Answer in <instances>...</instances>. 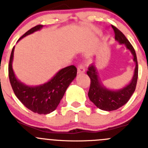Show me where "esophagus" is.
<instances>
[{
  "label": "esophagus",
  "mask_w": 148,
  "mask_h": 148,
  "mask_svg": "<svg viewBox=\"0 0 148 148\" xmlns=\"http://www.w3.org/2000/svg\"><path fill=\"white\" fill-rule=\"evenodd\" d=\"M85 72V67L82 64H78V73H83Z\"/></svg>",
  "instance_id": "esophagus-1"
}]
</instances>
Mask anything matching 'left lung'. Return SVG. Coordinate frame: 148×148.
<instances>
[{
  "mask_svg": "<svg viewBox=\"0 0 148 148\" xmlns=\"http://www.w3.org/2000/svg\"><path fill=\"white\" fill-rule=\"evenodd\" d=\"M112 28L114 31L116 40H118L120 44H125L127 48L131 51L133 56V61L136 62V68L131 82L121 90L113 91L108 90L101 84L95 66L93 64L89 66L87 71V74L90 78V86L88 92L89 99L99 109L107 111L119 109L129 101L136 90L138 71L136 54L133 47L119 29L113 25H112Z\"/></svg>",
  "mask_w": 148,
  "mask_h": 148,
  "instance_id": "obj_1",
  "label": "left lung"
}]
</instances>
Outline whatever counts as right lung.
I'll list each match as a JSON object with an SVG mask.
<instances>
[{"instance_id":"right-lung-1","label":"right lung","mask_w":148,"mask_h":148,"mask_svg":"<svg viewBox=\"0 0 148 148\" xmlns=\"http://www.w3.org/2000/svg\"><path fill=\"white\" fill-rule=\"evenodd\" d=\"M37 25L23 34L20 39L42 28ZM19 39V40H20ZM14 47L12 50L9 63V78L12 88L21 102L34 113L48 114L56 109L73 80L77 74L74 65L66 66L60 70L49 82L38 87H29L22 84L15 77L12 66Z\"/></svg>"}]
</instances>
